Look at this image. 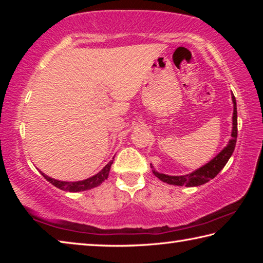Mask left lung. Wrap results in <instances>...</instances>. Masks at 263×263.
<instances>
[{
  "mask_svg": "<svg viewBox=\"0 0 263 263\" xmlns=\"http://www.w3.org/2000/svg\"><path fill=\"white\" fill-rule=\"evenodd\" d=\"M232 102H233V117H232V133H231V139L229 144L226 145V147L222 148L219 153H218L211 161L204 164L201 168L196 169L195 172L190 173V174L180 175V176H172L166 175L162 173H159L155 171L152 164L151 168L152 169L153 174L158 177L159 180L162 182H166L168 184L173 185H184V186H197L202 185L206 182L210 181L213 177L218 175L222 168L225 167V164L228 163L229 159L232 155L235 144H237V136H238V116H237V102H235V97L232 94Z\"/></svg>",
  "mask_w": 263,
  "mask_h": 263,
  "instance_id": "8db88e82",
  "label": "left lung"
}]
</instances>
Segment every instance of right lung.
<instances>
[{
    "mask_svg": "<svg viewBox=\"0 0 263 263\" xmlns=\"http://www.w3.org/2000/svg\"><path fill=\"white\" fill-rule=\"evenodd\" d=\"M114 160H111V161L105 164V167H103L101 172L97 173L94 176L89 177V179L86 180H82V181H75V182H67V181H59V180H55V179H52V177L47 176L46 174H44L43 172L42 175L45 177V179L52 183L57 188H59L64 191H70V193H78V191H84V190H89V189H92L95 188V186L100 185L102 182H104L106 179H108L109 176V172H110V168H111V164H112Z\"/></svg>",
    "mask_w": 263,
    "mask_h": 263,
    "instance_id": "add662e5",
    "label": "right lung"
}]
</instances>
